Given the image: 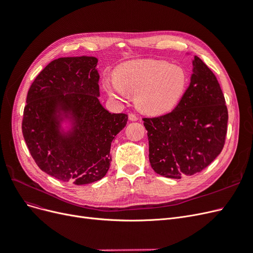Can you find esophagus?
<instances>
[{
  "instance_id": "1",
  "label": "esophagus",
  "mask_w": 253,
  "mask_h": 253,
  "mask_svg": "<svg viewBox=\"0 0 253 253\" xmlns=\"http://www.w3.org/2000/svg\"><path fill=\"white\" fill-rule=\"evenodd\" d=\"M128 119L131 120V121H136V120H138V116H137L136 114L129 113V114H128Z\"/></svg>"
}]
</instances>
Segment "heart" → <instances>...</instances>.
<instances>
[{"label": "heart", "instance_id": "obj_1", "mask_svg": "<svg viewBox=\"0 0 253 253\" xmlns=\"http://www.w3.org/2000/svg\"><path fill=\"white\" fill-rule=\"evenodd\" d=\"M188 77L183 68L162 60H137L120 65L116 77L106 78L103 86L111 97L124 100L135 95L139 110L150 115L164 114L177 104Z\"/></svg>", "mask_w": 253, "mask_h": 253}]
</instances>
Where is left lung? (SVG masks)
<instances>
[{
    "label": "left lung",
    "instance_id": "8db88e82",
    "mask_svg": "<svg viewBox=\"0 0 253 253\" xmlns=\"http://www.w3.org/2000/svg\"><path fill=\"white\" fill-rule=\"evenodd\" d=\"M142 120L152 169L168 178L180 179L202 172L225 145V97L215 75L196 56L190 85L176 108Z\"/></svg>",
    "mask_w": 253,
    "mask_h": 253
}]
</instances>
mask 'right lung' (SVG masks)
<instances>
[{"mask_svg":"<svg viewBox=\"0 0 253 253\" xmlns=\"http://www.w3.org/2000/svg\"><path fill=\"white\" fill-rule=\"evenodd\" d=\"M95 57L51 61L29 87L22 133L40 169L58 180L86 185L103 178L111 144L126 126V114H112L99 101ZM71 114L75 126L64 135L59 115Z\"/></svg>","mask_w":253,"mask_h":253,"instance_id":"obj_1","label":"right lung"}]
</instances>
